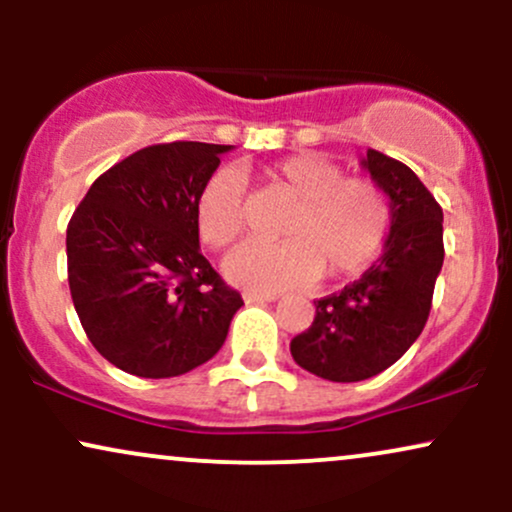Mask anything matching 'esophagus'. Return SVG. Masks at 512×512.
Masks as SVG:
<instances>
[{
	"label": "esophagus",
	"instance_id": "esophagus-1",
	"mask_svg": "<svg viewBox=\"0 0 512 512\" xmlns=\"http://www.w3.org/2000/svg\"><path fill=\"white\" fill-rule=\"evenodd\" d=\"M243 298H245V303H248V305H252V303L260 305V303H272V301H276L274 293H252V291H248Z\"/></svg>",
	"mask_w": 512,
	"mask_h": 512
}]
</instances>
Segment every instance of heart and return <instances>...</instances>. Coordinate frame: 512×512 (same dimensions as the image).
<instances>
[{"mask_svg":"<svg viewBox=\"0 0 512 512\" xmlns=\"http://www.w3.org/2000/svg\"><path fill=\"white\" fill-rule=\"evenodd\" d=\"M293 202L281 221L284 240H250L226 260V274L245 289L274 293L325 276L361 274L383 250L392 226L390 197L370 178H346L344 168L317 154H293L264 170ZM199 238L214 250L245 231V182L238 170L211 173L195 202Z\"/></svg>","mask_w":512,"mask_h":512,"instance_id":"1","label":"heart"}]
</instances>
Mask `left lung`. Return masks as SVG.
<instances>
[{
	"instance_id": "8db88e82",
	"label": "left lung",
	"mask_w": 512,
	"mask_h": 512,
	"mask_svg": "<svg viewBox=\"0 0 512 512\" xmlns=\"http://www.w3.org/2000/svg\"><path fill=\"white\" fill-rule=\"evenodd\" d=\"M363 166L390 197L383 255L354 284L315 301V320L291 339L298 366L332 383L383 373L419 339L443 267V209L402 161L368 149Z\"/></svg>"
}]
</instances>
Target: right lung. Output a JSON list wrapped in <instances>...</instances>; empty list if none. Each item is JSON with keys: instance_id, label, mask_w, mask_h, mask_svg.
Wrapping results in <instances>:
<instances>
[{"instance_id": "add662e5", "label": "right lung", "mask_w": 512, "mask_h": 512, "mask_svg": "<svg viewBox=\"0 0 512 512\" xmlns=\"http://www.w3.org/2000/svg\"><path fill=\"white\" fill-rule=\"evenodd\" d=\"M231 146L154 144L91 185L67 226V276L88 342L139 378L207 363L243 305L199 252L195 202Z\"/></svg>"}]
</instances>
